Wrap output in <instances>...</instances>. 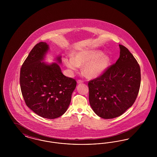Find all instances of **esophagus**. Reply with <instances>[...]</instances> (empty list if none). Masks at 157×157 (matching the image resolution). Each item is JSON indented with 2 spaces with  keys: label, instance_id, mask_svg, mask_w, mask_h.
I'll list each match as a JSON object with an SVG mask.
<instances>
[{
  "label": "esophagus",
  "instance_id": "esophagus-1",
  "mask_svg": "<svg viewBox=\"0 0 157 157\" xmlns=\"http://www.w3.org/2000/svg\"><path fill=\"white\" fill-rule=\"evenodd\" d=\"M77 83H83V81L81 79H79V80L77 81Z\"/></svg>",
  "mask_w": 157,
  "mask_h": 157
}]
</instances>
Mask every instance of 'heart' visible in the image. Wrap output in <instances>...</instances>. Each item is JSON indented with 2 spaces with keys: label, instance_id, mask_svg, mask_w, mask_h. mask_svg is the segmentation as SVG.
Listing matches in <instances>:
<instances>
[{
  "label": "heart",
  "instance_id": "1",
  "mask_svg": "<svg viewBox=\"0 0 157 157\" xmlns=\"http://www.w3.org/2000/svg\"><path fill=\"white\" fill-rule=\"evenodd\" d=\"M95 50H86L76 53L73 58L67 57L63 60L65 65L72 71L78 67L83 66V71L88 77L94 78L102 74L110 63V59L107 55Z\"/></svg>",
  "mask_w": 157,
  "mask_h": 157
}]
</instances>
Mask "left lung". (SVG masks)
Listing matches in <instances>:
<instances>
[{
  "mask_svg": "<svg viewBox=\"0 0 157 157\" xmlns=\"http://www.w3.org/2000/svg\"><path fill=\"white\" fill-rule=\"evenodd\" d=\"M120 58L104 72L88 82L91 108L99 117L122 115L134 103L141 85L140 67L126 47L119 45Z\"/></svg>",
  "mask_w": 157,
  "mask_h": 157,
  "instance_id": "8db88e82",
  "label": "left lung"
}]
</instances>
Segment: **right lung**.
<instances>
[{"mask_svg":"<svg viewBox=\"0 0 157 157\" xmlns=\"http://www.w3.org/2000/svg\"><path fill=\"white\" fill-rule=\"evenodd\" d=\"M49 49L39 42L31 50L20 72V86L25 104L41 117L55 119L67 111L76 80L63 75L58 64L41 61ZM60 63V57L57 58Z\"/></svg>","mask_w":157,"mask_h":157,"instance_id":"right-lung-1","label":"right lung"}]
</instances>
